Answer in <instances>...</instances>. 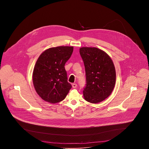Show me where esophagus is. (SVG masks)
<instances>
[{
  "label": "esophagus",
  "mask_w": 149,
  "mask_h": 149,
  "mask_svg": "<svg viewBox=\"0 0 149 149\" xmlns=\"http://www.w3.org/2000/svg\"><path fill=\"white\" fill-rule=\"evenodd\" d=\"M72 88H75L77 87V84H72Z\"/></svg>",
  "instance_id": "esophagus-1"
}]
</instances>
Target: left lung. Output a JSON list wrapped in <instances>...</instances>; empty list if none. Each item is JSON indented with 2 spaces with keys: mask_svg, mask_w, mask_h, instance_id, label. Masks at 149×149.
<instances>
[{
  "mask_svg": "<svg viewBox=\"0 0 149 149\" xmlns=\"http://www.w3.org/2000/svg\"><path fill=\"white\" fill-rule=\"evenodd\" d=\"M79 54L86 75L84 99L94 104L100 102L110 96L115 86L116 74L113 62L107 53L94 47H82Z\"/></svg>",
  "mask_w": 149,
  "mask_h": 149,
  "instance_id": "8db88e82",
  "label": "left lung"
}]
</instances>
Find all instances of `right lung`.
Here are the masks:
<instances>
[{
    "label": "right lung",
    "instance_id": "add662e5",
    "mask_svg": "<svg viewBox=\"0 0 149 149\" xmlns=\"http://www.w3.org/2000/svg\"><path fill=\"white\" fill-rule=\"evenodd\" d=\"M74 47L61 46L49 48L39 56L33 69L34 88L42 100L55 104L64 100L72 86L68 82L65 64Z\"/></svg>",
    "mask_w": 149,
    "mask_h": 149
}]
</instances>
